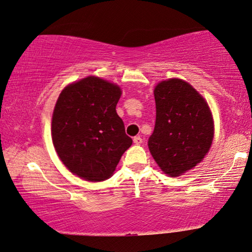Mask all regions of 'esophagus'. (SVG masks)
Masks as SVG:
<instances>
[{
  "mask_svg": "<svg viewBox=\"0 0 252 252\" xmlns=\"http://www.w3.org/2000/svg\"><path fill=\"white\" fill-rule=\"evenodd\" d=\"M133 142H134V145H141L142 139L140 137H134L133 138Z\"/></svg>",
  "mask_w": 252,
  "mask_h": 252,
  "instance_id": "esophagus-1",
  "label": "esophagus"
}]
</instances>
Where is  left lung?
<instances>
[{
  "label": "left lung",
  "mask_w": 252,
  "mask_h": 252,
  "mask_svg": "<svg viewBox=\"0 0 252 252\" xmlns=\"http://www.w3.org/2000/svg\"><path fill=\"white\" fill-rule=\"evenodd\" d=\"M156 123L150 154L170 177L194 168L209 153L214 135L207 102L185 81L170 78L155 87Z\"/></svg>",
  "instance_id": "1"
}]
</instances>
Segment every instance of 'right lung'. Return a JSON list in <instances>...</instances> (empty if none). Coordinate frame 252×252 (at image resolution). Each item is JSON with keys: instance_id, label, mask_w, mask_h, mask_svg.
Returning a JSON list of instances; mask_svg holds the SVG:
<instances>
[{"instance_id": "add662e5", "label": "right lung", "mask_w": 252, "mask_h": 252, "mask_svg": "<svg viewBox=\"0 0 252 252\" xmlns=\"http://www.w3.org/2000/svg\"><path fill=\"white\" fill-rule=\"evenodd\" d=\"M121 94L117 84L89 76L67 85L56 102L51 121L56 153L70 173L85 181L110 178L132 145L115 110Z\"/></svg>"}]
</instances>
